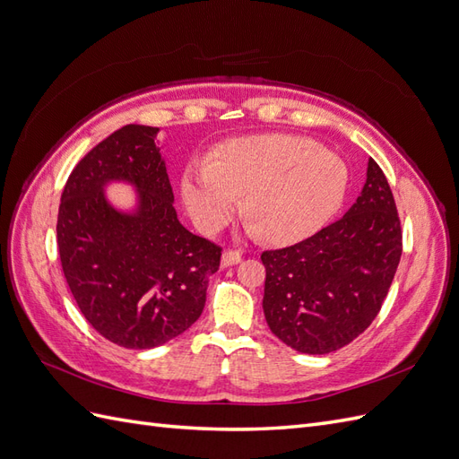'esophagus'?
<instances>
[{"label":"esophagus","mask_w":459,"mask_h":459,"mask_svg":"<svg viewBox=\"0 0 459 459\" xmlns=\"http://www.w3.org/2000/svg\"><path fill=\"white\" fill-rule=\"evenodd\" d=\"M238 262H241V253L235 251V248H228V251L221 255V264H224V266H233V264Z\"/></svg>","instance_id":"34e87169"}]
</instances>
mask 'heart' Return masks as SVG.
Here are the masks:
<instances>
[{"label":"heart","mask_w":459,"mask_h":459,"mask_svg":"<svg viewBox=\"0 0 459 459\" xmlns=\"http://www.w3.org/2000/svg\"><path fill=\"white\" fill-rule=\"evenodd\" d=\"M349 189L346 164L308 137L266 134L235 140L214 159L193 160L182 197L197 224L214 231L245 211L268 243L308 238L335 214Z\"/></svg>","instance_id":"heart-1"}]
</instances>
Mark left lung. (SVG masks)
<instances>
[{"instance_id":"left-lung-1","label":"left lung","mask_w":459,"mask_h":459,"mask_svg":"<svg viewBox=\"0 0 459 459\" xmlns=\"http://www.w3.org/2000/svg\"><path fill=\"white\" fill-rule=\"evenodd\" d=\"M400 255L393 191L369 159L366 186L349 212L308 239L260 255L262 307L272 333L304 354L342 349L377 317Z\"/></svg>"}]
</instances>
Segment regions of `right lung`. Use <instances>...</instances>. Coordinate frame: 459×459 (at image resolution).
<instances>
[{"instance_id": "1", "label": "right lung", "mask_w": 459, "mask_h": 459, "mask_svg": "<svg viewBox=\"0 0 459 459\" xmlns=\"http://www.w3.org/2000/svg\"><path fill=\"white\" fill-rule=\"evenodd\" d=\"M128 124L97 143L68 176L57 216V247L68 289L88 324L124 349H152L197 322L221 247L187 231L155 135ZM110 178L141 189L134 215L102 195Z\"/></svg>"}]
</instances>
